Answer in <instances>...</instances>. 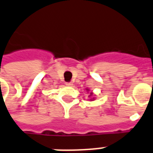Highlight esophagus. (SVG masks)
Listing matches in <instances>:
<instances>
[{"mask_svg":"<svg viewBox=\"0 0 153 153\" xmlns=\"http://www.w3.org/2000/svg\"><path fill=\"white\" fill-rule=\"evenodd\" d=\"M66 86H68V87H72V86H73V83L70 82H66Z\"/></svg>","mask_w":153,"mask_h":153,"instance_id":"esophagus-1","label":"esophagus"}]
</instances>
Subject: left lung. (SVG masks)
I'll use <instances>...</instances> for the list:
<instances>
[{
    "label": "left lung",
    "mask_w": 153,
    "mask_h": 153,
    "mask_svg": "<svg viewBox=\"0 0 153 153\" xmlns=\"http://www.w3.org/2000/svg\"><path fill=\"white\" fill-rule=\"evenodd\" d=\"M87 91H88V90H87ZM92 95V93H91V95Z\"/></svg>",
    "instance_id": "left-lung-1"
}]
</instances>
